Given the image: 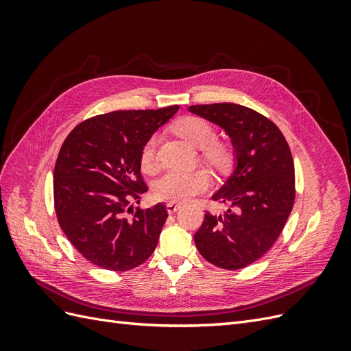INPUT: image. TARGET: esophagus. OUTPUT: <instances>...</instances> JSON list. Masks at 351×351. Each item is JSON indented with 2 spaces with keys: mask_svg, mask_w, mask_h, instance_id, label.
<instances>
[{
  "mask_svg": "<svg viewBox=\"0 0 351 351\" xmlns=\"http://www.w3.org/2000/svg\"><path fill=\"white\" fill-rule=\"evenodd\" d=\"M178 209H180V204H176V202H169V204H167L168 214H174V212H177Z\"/></svg>",
  "mask_w": 351,
  "mask_h": 351,
  "instance_id": "34e87169",
  "label": "esophagus"
}]
</instances>
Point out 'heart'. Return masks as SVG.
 Instances as JSON below:
<instances>
[{
    "label": "heart",
    "instance_id": "b5f03b06",
    "mask_svg": "<svg viewBox=\"0 0 351 351\" xmlns=\"http://www.w3.org/2000/svg\"><path fill=\"white\" fill-rule=\"evenodd\" d=\"M174 130L187 142L202 147V154L209 162L224 165L228 151L224 143L215 142V129L208 120L197 115H186L177 120ZM158 136L147 137L141 149V165L145 171H155L156 168ZM210 184V177L204 169L196 171H168L159 177L154 184V196L165 202H184L204 192Z\"/></svg>",
    "mask_w": 351,
    "mask_h": 351
}]
</instances>
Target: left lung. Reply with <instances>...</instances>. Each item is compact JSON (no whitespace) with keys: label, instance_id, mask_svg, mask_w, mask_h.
<instances>
[{"label":"left lung","instance_id":"left-lung-1","mask_svg":"<svg viewBox=\"0 0 351 351\" xmlns=\"http://www.w3.org/2000/svg\"><path fill=\"white\" fill-rule=\"evenodd\" d=\"M189 111L224 129L236 159L234 171L212 196L230 208L221 215L206 212L195 232L196 247L215 267L241 269L272 247L293 209L290 146L269 119L243 105H192Z\"/></svg>","mask_w":351,"mask_h":351}]
</instances>
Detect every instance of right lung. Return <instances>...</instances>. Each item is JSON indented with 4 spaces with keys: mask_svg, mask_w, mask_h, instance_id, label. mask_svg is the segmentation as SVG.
Returning a JSON list of instances; mask_svg holds the SVG:
<instances>
[{
    "mask_svg": "<svg viewBox=\"0 0 351 351\" xmlns=\"http://www.w3.org/2000/svg\"><path fill=\"white\" fill-rule=\"evenodd\" d=\"M178 108L101 114L77 124L62 143L54 168L57 219L73 246L97 267L129 271L154 253L167 208L158 204L133 212L130 202L139 204L147 192L141 174L143 143Z\"/></svg>",
    "mask_w": 351,
    "mask_h": 351,
    "instance_id": "right-lung-1",
    "label": "right lung"
}]
</instances>
